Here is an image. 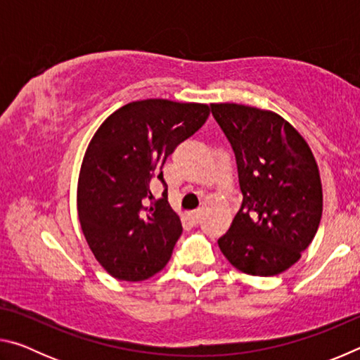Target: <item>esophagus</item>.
Returning <instances> with one entry per match:
<instances>
[{
    "instance_id": "obj_1",
    "label": "esophagus",
    "mask_w": 360,
    "mask_h": 360,
    "mask_svg": "<svg viewBox=\"0 0 360 360\" xmlns=\"http://www.w3.org/2000/svg\"><path fill=\"white\" fill-rule=\"evenodd\" d=\"M202 216H203L202 211H193V212H191V214H188V221L193 222V224H198L200 221H202Z\"/></svg>"
}]
</instances>
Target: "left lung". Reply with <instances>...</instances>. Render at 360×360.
Here are the masks:
<instances>
[{
  "mask_svg": "<svg viewBox=\"0 0 360 360\" xmlns=\"http://www.w3.org/2000/svg\"><path fill=\"white\" fill-rule=\"evenodd\" d=\"M235 152L240 211L219 248L252 276L290 268L313 241L322 216L318 163L307 141L281 115L252 106L211 105Z\"/></svg>",
  "mask_w": 360,
  "mask_h": 360,
  "instance_id": "8db88e82",
  "label": "left lung"
}]
</instances>
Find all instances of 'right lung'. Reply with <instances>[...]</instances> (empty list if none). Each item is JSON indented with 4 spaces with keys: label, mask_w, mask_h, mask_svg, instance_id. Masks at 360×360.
<instances>
[{
    "label": "right lung",
    "mask_w": 360,
    "mask_h": 360,
    "mask_svg": "<svg viewBox=\"0 0 360 360\" xmlns=\"http://www.w3.org/2000/svg\"><path fill=\"white\" fill-rule=\"evenodd\" d=\"M208 115V105L152 98L119 108L96 130L79 173L77 212L85 240L111 276L144 281L168 264L182 225L168 203L162 168ZM155 179L166 191L146 209Z\"/></svg>",
    "instance_id": "1"
}]
</instances>
